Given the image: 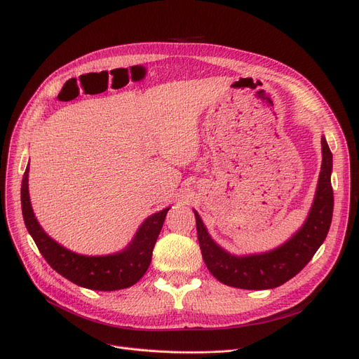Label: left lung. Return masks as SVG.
I'll return each instance as SVG.
<instances>
[{
	"label": "left lung",
	"instance_id": "1",
	"mask_svg": "<svg viewBox=\"0 0 359 359\" xmlns=\"http://www.w3.org/2000/svg\"><path fill=\"white\" fill-rule=\"evenodd\" d=\"M322 172L309 218L304 227L276 250L256 256H231L212 241L195 211L202 257L206 268L219 282L241 290H269L285 284L304 269L325 241L333 215L332 151L325 138H322Z\"/></svg>",
	"mask_w": 359,
	"mask_h": 359
}]
</instances>
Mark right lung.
Listing matches in <instances>:
<instances>
[{
    "mask_svg": "<svg viewBox=\"0 0 359 359\" xmlns=\"http://www.w3.org/2000/svg\"><path fill=\"white\" fill-rule=\"evenodd\" d=\"M29 165L22 182V211L26 229L33 237L37 249L53 271L80 287L96 291H115L132 287L147 272L157 237L170 208H165L144 221L129 248L111 256H81L55 243L36 221L30 206L27 189Z\"/></svg>",
    "mask_w": 359,
    "mask_h": 359,
    "instance_id": "add662e5",
    "label": "right lung"
}]
</instances>
